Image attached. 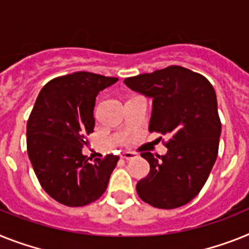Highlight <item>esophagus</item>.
I'll return each instance as SVG.
<instances>
[{"label":"esophagus","mask_w":249,"mask_h":249,"mask_svg":"<svg viewBox=\"0 0 249 249\" xmlns=\"http://www.w3.org/2000/svg\"><path fill=\"white\" fill-rule=\"evenodd\" d=\"M120 157L123 158V160H134L135 157H137V154L131 153V152H124Z\"/></svg>","instance_id":"obj_1"}]
</instances>
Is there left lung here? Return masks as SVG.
Wrapping results in <instances>:
<instances>
[{"mask_svg": "<svg viewBox=\"0 0 249 249\" xmlns=\"http://www.w3.org/2000/svg\"><path fill=\"white\" fill-rule=\"evenodd\" d=\"M124 83L153 99L149 131L170 137L167 154H141L150 171L137 183L138 195L158 209L186 205L205 185L218 157L221 123L214 87L179 66L129 77Z\"/></svg>", "mask_w": 249, "mask_h": 249, "instance_id": "obj_1", "label": "left lung"}]
</instances>
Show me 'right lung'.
<instances>
[{"mask_svg":"<svg viewBox=\"0 0 249 249\" xmlns=\"http://www.w3.org/2000/svg\"><path fill=\"white\" fill-rule=\"evenodd\" d=\"M116 77L74 72L47 83L26 125L31 166L44 191L66 206L89 205L101 197L119 157L107 154L92 163L82 154L93 133L96 96Z\"/></svg>","mask_w":249,"mask_h":249,"instance_id":"1","label":"right lung"}]
</instances>
